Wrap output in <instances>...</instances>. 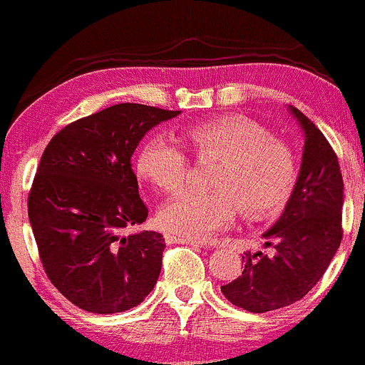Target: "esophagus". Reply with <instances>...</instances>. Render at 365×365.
<instances>
[{
	"instance_id": "34e87169",
	"label": "esophagus",
	"mask_w": 365,
	"mask_h": 365,
	"mask_svg": "<svg viewBox=\"0 0 365 365\" xmlns=\"http://www.w3.org/2000/svg\"><path fill=\"white\" fill-rule=\"evenodd\" d=\"M168 242H178V244H187V246H194V247H202L204 244L201 241H194V239H183V237H176V235H168L166 237Z\"/></svg>"
}]
</instances>
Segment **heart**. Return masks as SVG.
<instances>
[{"label": "heart", "instance_id": "obj_1", "mask_svg": "<svg viewBox=\"0 0 365 365\" xmlns=\"http://www.w3.org/2000/svg\"><path fill=\"white\" fill-rule=\"evenodd\" d=\"M197 158L218 159L213 192L185 190L163 204L159 223L176 237L201 241L230 225L242 211L259 218L279 210L293 187L296 164L286 143L246 115H223L187 130ZM185 152L163 135L149 137L135 155L138 178L163 192L183 185Z\"/></svg>", "mask_w": 365, "mask_h": 365}]
</instances>
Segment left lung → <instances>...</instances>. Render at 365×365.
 Wrapping results in <instances>:
<instances>
[{
  "instance_id": "1",
  "label": "left lung",
  "mask_w": 365,
  "mask_h": 365,
  "mask_svg": "<svg viewBox=\"0 0 365 365\" xmlns=\"http://www.w3.org/2000/svg\"><path fill=\"white\" fill-rule=\"evenodd\" d=\"M303 131L302 166L282 215L267 232L262 251H246L244 270L222 286L230 303L253 314L277 310L305 296L329 267L341 242L343 176L322 131L303 112L287 107Z\"/></svg>"
}]
</instances>
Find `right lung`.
Instances as JSON below:
<instances>
[{
  "instance_id": "1",
  "label": "right lung",
  "mask_w": 365,
  "mask_h": 365,
  "mask_svg": "<svg viewBox=\"0 0 365 365\" xmlns=\"http://www.w3.org/2000/svg\"><path fill=\"white\" fill-rule=\"evenodd\" d=\"M178 114L118 103L71 123L43 152L27 213L48 279L81 310H130L158 282L163 235H123L149 213L131 155L147 131Z\"/></svg>"
}]
</instances>
